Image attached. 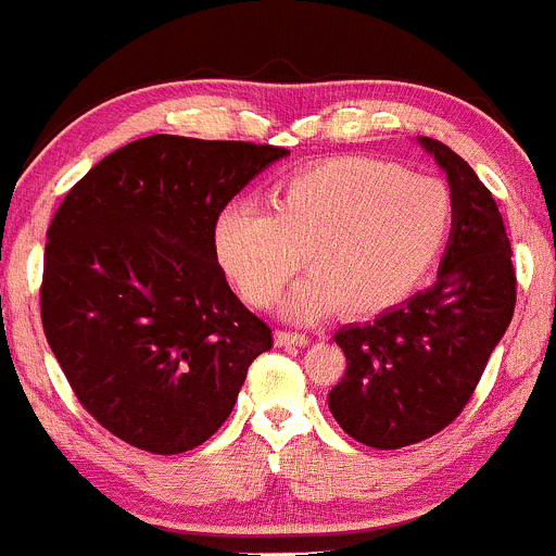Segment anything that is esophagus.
I'll return each mask as SVG.
<instances>
[{"label": "esophagus", "mask_w": 556, "mask_h": 556, "mask_svg": "<svg viewBox=\"0 0 556 556\" xmlns=\"http://www.w3.org/2000/svg\"><path fill=\"white\" fill-rule=\"evenodd\" d=\"M276 345L278 348H291V345H296V348H302V345H307V337L305 334H300V331H276Z\"/></svg>", "instance_id": "esophagus-1"}]
</instances>
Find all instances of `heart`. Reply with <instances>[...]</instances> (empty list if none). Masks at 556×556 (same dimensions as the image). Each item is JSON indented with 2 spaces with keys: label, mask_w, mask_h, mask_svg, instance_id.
<instances>
[{
  "label": "heart",
  "mask_w": 556,
  "mask_h": 556,
  "mask_svg": "<svg viewBox=\"0 0 556 556\" xmlns=\"http://www.w3.org/2000/svg\"><path fill=\"white\" fill-rule=\"evenodd\" d=\"M452 227V198L439 181L380 160L342 157L296 170L270 192V214L227 205L214 225L222 270L245 302L267 307L300 270L286 316L311 320L340 305L377 316L417 289Z\"/></svg>",
  "instance_id": "1"
}]
</instances>
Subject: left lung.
I'll list each match as a JSON object with an SVG mask.
<instances>
[{"label": "left lung", "instance_id": "8db88e82", "mask_svg": "<svg viewBox=\"0 0 556 556\" xmlns=\"http://www.w3.org/2000/svg\"><path fill=\"white\" fill-rule=\"evenodd\" d=\"M420 147L450 181L452 230L439 276L404 305L334 334L348 366L329 409L348 437L375 450L431 439L460 415L517 305L495 198L447 144L420 136Z\"/></svg>", "mask_w": 556, "mask_h": 556}]
</instances>
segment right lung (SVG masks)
Returning <instances> with one entry per match:
<instances>
[{
  "mask_svg": "<svg viewBox=\"0 0 556 556\" xmlns=\"http://www.w3.org/2000/svg\"><path fill=\"white\" fill-rule=\"evenodd\" d=\"M289 150L147 136L106 154L55 211L45 337L79 404L117 439L179 455L219 431L273 331L214 251L225 205Z\"/></svg>",
  "mask_w": 556,
  "mask_h": 556,
  "instance_id": "add662e5",
  "label": "right lung"
}]
</instances>
